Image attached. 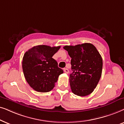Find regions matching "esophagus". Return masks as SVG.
Returning a JSON list of instances; mask_svg holds the SVG:
<instances>
[{"label": "esophagus", "instance_id": "obj_1", "mask_svg": "<svg viewBox=\"0 0 124 124\" xmlns=\"http://www.w3.org/2000/svg\"><path fill=\"white\" fill-rule=\"evenodd\" d=\"M63 71H64V72H65L66 74H68L69 72V70L67 69H66V68H64L63 69Z\"/></svg>", "mask_w": 124, "mask_h": 124}]
</instances>
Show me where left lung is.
I'll use <instances>...</instances> for the list:
<instances>
[{
  "label": "left lung",
  "instance_id": "left-lung-1",
  "mask_svg": "<svg viewBox=\"0 0 124 124\" xmlns=\"http://www.w3.org/2000/svg\"><path fill=\"white\" fill-rule=\"evenodd\" d=\"M63 49L71 58L72 73L69 80L72 92L79 96L90 95L101 78L103 68L101 55L90 43L65 46Z\"/></svg>",
  "mask_w": 124,
  "mask_h": 124
}]
</instances>
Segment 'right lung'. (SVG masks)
Listing matches in <instances>:
<instances>
[{
	"label": "right lung",
	"instance_id": "obj_1",
	"mask_svg": "<svg viewBox=\"0 0 124 124\" xmlns=\"http://www.w3.org/2000/svg\"><path fill=\"white\" fill-rule=\"evenodd\" d=\"M59 46L37 45L24 54L22 67L26 82L37 92L50 91L55 86L59 75L63 72L58 67V63L52 58Z\"/></svg>",
	"mask_w": 124,
	"mask_h": 124
}]
</instances>
